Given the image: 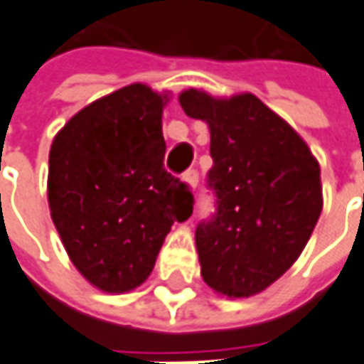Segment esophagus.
Masks as SVG:
<instances>
[{"mask_svg":"<svg viewBox=\"0 0 364 364\" xmlns=\"http://www.w3.org/2000/svg\"><path fill=\"white\" fill-rule=\"evenodd\" d=\"M183 181L187 183L191 189H195V187H197V183H199V173L195 171V169H189V171L183 175Z\"/></svg>","mask_w":364,"mask_h":364,"instance_id":"34e87169","label":"esophagus"}]
</instances>
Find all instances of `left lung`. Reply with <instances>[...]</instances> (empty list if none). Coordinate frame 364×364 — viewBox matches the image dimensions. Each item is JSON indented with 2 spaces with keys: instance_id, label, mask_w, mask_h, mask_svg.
Wrapping results in <instances>:
<instances>
[{
  "instance_id": "1",
  "label": "left lung",
  "mask_w": 364,
  "mask_h": 364,
  "mask_svg": "<svg viewBox=\"0 0 364 364\" xmlns=\"http://www.w3.org/2000/svg\"><path fill=\"white\" fill-rule=\"evenodd\" d=\"M183 111L205 121L217 215L195 231L201 277L219 295L263 293L303 253L323 211L317 157L281 115L253 93H179Z\"/></svg>"
}]
</instances>
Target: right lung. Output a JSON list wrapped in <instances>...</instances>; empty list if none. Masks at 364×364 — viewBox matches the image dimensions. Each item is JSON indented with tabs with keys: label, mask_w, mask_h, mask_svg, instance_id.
Segmentation results:
<instances>
[{
	"label": "right lung",
	"mask_w": 364,
	"mask_h": 364,
	"mask_svg": "<svg viewBox=\"0 0 364 364\" xmlns=\"http://www.w3.org/2000/svg\"><path fill=\"white\" fill-rule=\"evenodd\" d=\"M169 91L131 83L77 111L49 149L47 201L71 263L103 293L147 281L175 221L193 213L187 185L163 167Z\"/></svg>",
	"instance_id": "right-lung-1"
}]
</instances>
